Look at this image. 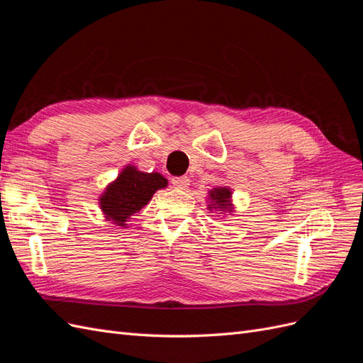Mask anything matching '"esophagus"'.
<instances>
[{
    "mask_svg": "<svg viewBox=\"0 0 363 363\" xmlns=\"http://www.w3.org/2000/svg\"><path fill=\"white\" fill-rule=\"evenodd\" d=\"M171 183H172L174 188H177V189H186V188H188V186H189L191 180H189L188 177H174V179L171 180Z\"/></svg>",
    "mask_w": 363,
    "mask_h": 363,
    "instance_id": "1",
    "label": "esophagus"
}]
</instances>
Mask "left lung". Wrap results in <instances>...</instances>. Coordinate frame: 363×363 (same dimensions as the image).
I'll return each mask as SVG.
<instances>
[{"label": "left lung", "instance_id": "8db88e82", "mask_svg": "<svg viewBox=\"0 0 363 363\" xmlns=\"http://www.w3.org/2000/svg\"><path fill=\"white\" fill-rule=\"evenodd\" d=\"M208 211H218L221 213H233L232 191L228 188H215L208 192Z\"/></svg>", "mask_w": 363, "mask_h": 363}]
</instances>
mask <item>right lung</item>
Masks as SVG:
<instances>
[{
  "label": "right lung",
  "instance_id": "1",
  "mask_svg": "<svg viewBox=\"0 0 363 363\" xmlns=\"http://www.w3.org/2000/svg\"><path fill=\"white\" fill-rule=\"evenodd\" d=\"M167 186L168 180L162 174L142 172L133 164H127L118 177L107 184L98 200L106 221L125 228L131 216L147 206L159 189Z\"/></svg>",
  "mask_w": 363,
  "mask_h": 363
}]
</instances>
